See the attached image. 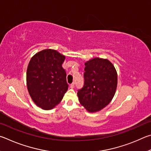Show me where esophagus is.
Instances as JSON below:
<instances>
[{
	"label": "esophagus",
	"instance_id": "esophagus-1",
	"mask_svg": "<svg viewBox=\"0 0 151 151\" xmlns=\"http://www.w3.org/2000/svg\"><path fill=\"white\" fill-rule=\"evenodd\" d=\"M74 87H75V83L73 82V83H71V85H70V88H73Z\"/></svg>",
	"mask_w": 151,
	"mask_h": 151
}]
</instances>
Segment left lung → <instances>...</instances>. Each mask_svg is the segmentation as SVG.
Listing matches in <instances>:
<instances>
[{"mask_svg": "<svg viewBox=\"0 0 151 151\" xmlns=\"http://www.w3.org/2000/svg\"><path fill=\"white\" fill-rule=\"evenodd\" d=\"M84 84L78 89L80 104L89 112L99 111L109 104L115 93L117 74L108 60L93 58L85 63Z\"/></svg>", "mask_w": 151, "mask_h": 151, "instance_id": "left-lung-1", "label": "left lung"}]
</instances>
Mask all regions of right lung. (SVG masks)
<instances>
[{
  "mask_svg": "<svg viewBox=\"0 0 151 151\" xmlns=\"http://www.w3.org/2000/svg\"><path fill=\"white\" fill-rule=\"evenodd\" d=\"M65 56L54 50H44L32 58L26 73L27 88L34 102L51 109L62 99L68 89L62 67Z\"/></svg>",
  "mask_w": 151,
  "mask_h": 151,
  "instance_id": "right-lung-1",
  "label": "right lung"
}]
</instances>
